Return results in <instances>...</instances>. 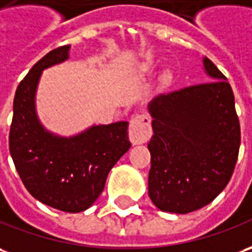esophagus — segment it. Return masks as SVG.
<instances>
[{"label":"esophagus","instance_id":"esophagus-1","mask_svg":"<svg viewBox=\"0 0 252 252\" xmlns=\"http://www.w3.org/2000/svg\"><path fill=\"white\" fill-rule=\"evenodd\" d=\"M128 136L132 144H142L151 136V120L146 114H133L129 121Z\"/></svg>","mask_w":252,"mask_h":252}]
</instances>
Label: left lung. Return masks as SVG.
Returning a JSON list of instances; mask_svg holds the SVG:
<instances>
[{"label": "left lung", "mask_w": 252, "mask_h": 252, "mask_svg": "<svg viewBox=\"0 0 252 252\" xmlns=\"http://www.w3.org/2000/svg\"><path fill=\"white\" fill-rule=\"evenodd\" d=\"M212 82L159 94L149 103L154 135L149 196L162 212L187 214L217 198L229 183L240 147L235 96L210 60Z\"/></svg>", "instance_id": "8db88e82"}]
</instances>
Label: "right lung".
<instances>
[{
  "label": "right lung",
  "instance_id": "right-lung-1",
  "mask_svg": "<svg viewBox=\"0 0 252 252\" xmlns=\"http://www.w3.org/2000/svg\"><path fill=\"white\" fill-rule=\"evenodd\" d=\"M69 45L49 52L16 90L9 151L27 191L42 203L66 213L89 209L101 195L110 169L131 147L128 123L93 126L64 138L40 124L35 94L42 71L69 57Z\"/></svg>",
  "mask_w": 252,
  "mask_h": 252
}]
</instances>
